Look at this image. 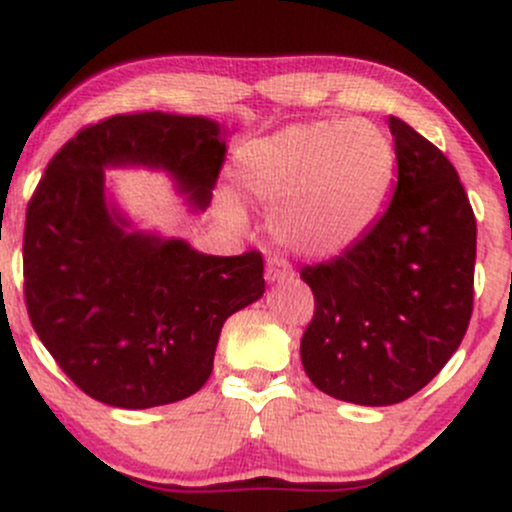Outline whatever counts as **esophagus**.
<instances>
[{"label":"esophagus","instance_id":"1","mask_svg":"<svg viewBox=\"0 0 512 512\" xmlns=\"http://www.w3.org/2000/svg\"><path fill=\"white\" fill-rule=\"evenodd\" d=\"M264 276H267L269 284H279V281L293 279V267L281 257H272L267 262V269H264Z\"/></svg>","mask_w":512,"mask_h":512}]
</instances>
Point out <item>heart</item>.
Listing matches in <instances>:
<instances>
[{"label":"heart","instance_id":"1","mask_svg":"<svg viewBox=\"0 0 512 512\" xmlns=\"http://www.w3.org/2000/svg\"><path fill=\"white\" fill-rule=\"evenodd\" d=\"M395 146L370 120L298 122L245 144L238 180L257 202L279 204L272 228L305 255H337L383 214Z\"/></svg>","mask_w":512,"mask_h":512}]
</instances>
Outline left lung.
<instances>
[{"label": "left lung", "mask_w": 512, "mask_h": 512, "mask_svg": "<svg viewBox=\"0 0 512 512\" xmlns=\"http://www.w3.org/2000/svg\"><path fill=\"white\" fill-rule=\"evenodd\" d=\"M397 185L380 219L330 262L303 267L315 315L301 361L317 390L387 407L431 383L467 332L477 219L457 170L399 117Z\"/></svg>", "instance_id": "8db88e82"}]
</instances>
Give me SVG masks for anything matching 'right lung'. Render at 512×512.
Listing matches in <instances>:
<instances>
[{"label": "right lung", "instance_id": "add662e5", "mask_svg": "<svg viewBox=\"0 0 512 512\" xmlns=\"http://www.w3.org/2000/svg\"><path fill=\"white\" fill-rule=\"evenodd\" d=\"M226 158L209 117L113 115L52 156L23 233V293L35 334L88 397L149 409L209 380L223 322L264 293L257 250L202 255L180 238L132 228L105 197V168L166 170L204 211Z\"/></svg>", "mask_w": 512, "mask_h": 512}]
</instances>
